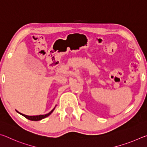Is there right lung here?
<instances>
[{
  "label": "right lung",
  "mask_w": 147,
  "mask_h": 147,
  "mask_svg": "<svg viewBox=\"0 0 147 147\" xmlns=\"http://www.w3.org/2000/svg\"><path fill=\"white\" fill-rule=\"evenodd\" d=\"M56 106H55V107H56ZM55 107H54L53 110H51L49 113L45 114V115H36V116H29V115H24V114H23V113L19 112L18 111H17V110H16V111H17V113H19V114H21V115L24 116V117H26V119H29V120H30V121H40V120H41V119H43L46 118V117H47L51 115V114L53 112V111L54 110V109H55Z\"/></svg>",
  "instance_id": "right-lung-1"
}]
</instances>
